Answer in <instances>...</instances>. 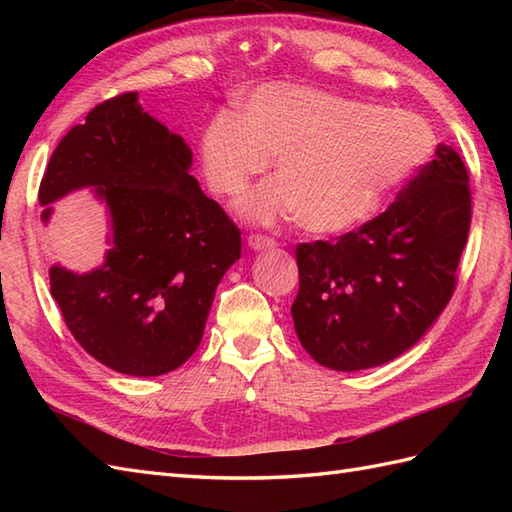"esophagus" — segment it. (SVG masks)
Segmentation results:
<instances>
[{
    "label": "esophagus",
    "mask_w": 512,
    "mask_h": 512,
    "mask_svg": "<svg viewBox=\"0 0 512 512\" xmlns=\"http://www.w3.org/2000/svg\"><path fill=\"white\" fill-rule=\"evenodd\" d=\"M248 246L253 250H266V248H275L277 242L273 237H266V235H250Z\"/></svg>",
    "instance_id": "1"
}]
</instances>
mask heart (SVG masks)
Masks as SVG:
<instances>
[{
	"mask_svg": "<svg viewBox=\"0 0 512 512\" xmlns=\"http://www.w3.org/2000/svg\"><path fill=\"white\" fill-rule=\"evenodd\" d=\"M433 132L420 116L345 96L273 83L248 96L242 114L217 112L200 136L209 189L235 200L275 156L277 180L242 213L270 224L297 215L312 233H341L372 220L427 165Z\"/></svg>",
	"mask_w": 512,
	"mask_h": 512,
	"instance_id": "b5f03b06",
	"label": "heart"
}]
</instances>
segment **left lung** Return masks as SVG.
I'll return each mask as SVG.
<instances>
[{
  "label": "left lung",
  "instance_id": "8db88e82",
  "mask_svg": "<svg viewBox=\"0 0 512 512\" xmlns=\"http://www.w3.org/2000/svg\"><path fill=\"white\" fill-rule=\"evenodd\" d=\"M469 228V171L440 143L385 213L334 242L297 246L290 312L303 350L336 372L405 354L449 303Z\"/></svg>",
  "mask_w": 512,
  "mask_h": 512
}]
</instances>
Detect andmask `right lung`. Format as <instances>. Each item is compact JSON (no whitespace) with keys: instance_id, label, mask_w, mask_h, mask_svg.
Here are the masks:
<instances>
[{"instance_id":"1","label":"right lung","mask_w":512,"mask_h":512,"mask_svg":"<svg viewBox=\"0 0 512 512\" xmlns=\"http://www.w3.org/2000/svg\"><path fill=\"white\" fill-rule=\"evenodd\" d=\"M193 151L138 103V92L96 105L72 127L43 173L41 222L52 202L92 189L105 206L103 264L50 266V292L74 339L127 376L173 372L198 350L242 237L191 176Z\"/></svg>"}]
</instances>
